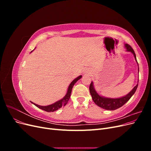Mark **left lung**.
<instances>
[{
  "instance_id": "1",
  "label": "left lung",
  "mask_w": 151,
  "mask_h": 151,
  "mask_svg": "<svg viewBox=\"0 0 151 151\" xmlns=\"http://www.w3.org/2000/svg\"><path fill=\"white\" fill-rule=\"evenodd\" d=\"M125 48L127 49V51L131 52L134 54V57L137 61L135 52L130 45H129V44H125ZM137 87H138V84H137L133 88V89H132L127 95H126L125 96L122 97L120 98H115V99L106 98L100 96L96 93V91L95 89H94L93 82H91V83L90 84L89 91H90V94L91 95V96H92L93 101L96 104L98 105V106L101 107L104 109H107V110H115V109H116L118 108L122 107L123 105H124L128 101H129V100L130 99V98L135 93V92L137 90Z\"/></svg>"
}]
</instances>
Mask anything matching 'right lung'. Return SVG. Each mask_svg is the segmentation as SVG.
<instances>
[{"label":"right lung","mask_w":151,"mask_h":151,"mask_svg":"<svg viewBox=\"0 0 151 151\" xmlns=\"http://www.w3.org/2000/svg\"><path fill=\"white\" fill-rule=\"evenodd\" d=\"M81 77H82V76H79V77H77V78H76L74 81L72 82L69 85V86H68L67 93L66 95L65 96V97L63 98V99L59 100L58 101H57L56 103H55L52 104L48 105V106H40V105L35 104V103H32V102L31 103H33L36 106H37L38 108L43 109V110L46 111L47 112H53L54 111L57 110V109H58L59 108H62V106H65L66 104L68 103V100H69L70 97V94H71V92H72V89L73 86H74V85L76 84V83L77 81L79 80L81 78Z\"/></svg>","instance_id":"1"}]
</instances>
